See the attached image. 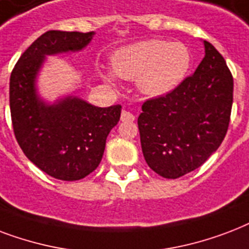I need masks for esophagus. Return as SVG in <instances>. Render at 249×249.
<instances>
[{"instance_id":"esophagus-1","label":"esophagus","mask_w":249,"mask_h":249,"mask_svg":"<svg viewBox=\"0 0 249 249\" xmlns=\"http://www.w3.org/2000/svg\"><path fill=\"white\" fill-rule=\"evenodd\" d=\"M134 119H135V117L131 114L130 111L123 110L122 113H121V121H122V122H132Z\"/></svg>"}]
</instances>
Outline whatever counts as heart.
I'll return each mask as SVG.
<instances>
[{
	"mask_svg": "<svg viewBox=\"0 0 249 249\" xmlns=\"http://www.w3.org/2000/svg\"><path fill=\"white\" fill-rule=\"evenodd\" d=\"M192 63L190 49L183 42L144 40L115 52L113 69L123 79L138 80L139 89L152 97L166 96L186 79ZM113 79V74H107Z\"/></svg>",
	"mask_w": 249,
	"mask_h": 249,
	"instance_id": "1",
	"label": "heart"
}]
</instances>
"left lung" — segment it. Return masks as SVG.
Masks as SVG:
<instances>
[{"mask_svg":"<svg viewBox=\"0 0 249 249\" xmlns=\"http://www.w3.org/2000/svg\"><path fill=\"white\" fill-rule=\"evenodd\" d=\"M194 74L166 96L146 100L138 126L148 166L167 179L197 169L226 136L234 79L211 42Z\"/></svg>","mask_w":249,"mask_h":249,"instance_id":"obj_1","label":"left lung"}]
</instances>
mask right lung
Wrapping results in <instances>:
<instances>
[{"mask_svg":"<svg viewBox=\"0 0 249 249\" xmlns=\"http://www.w3.org/2000/svg\"><path fill=\"white\" fill-rule=\"evenodd\" d=\"M93 32L46 31L26 49L10 75V113L19 146L31 162L59 180H79L96 170L121 105L97 107L76 97L45 105L35 92L44 57L80 51Z\"/></svg>","mask_w":249,"mask_h":249,"instance_id":"1","label":"right lung"}]
</instances>
